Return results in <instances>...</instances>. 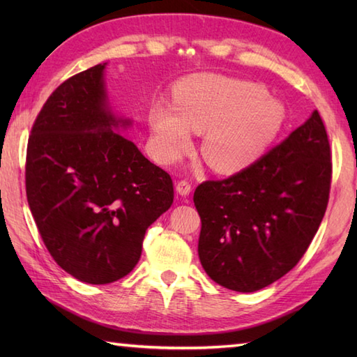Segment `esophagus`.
<instances>
[{
  "instance_id": "obj_1",
  "label": "esophagus",
  "mask_w": 357,
  "mask_h": 357,
  "mask_svg": "<svg viewBox=\"0 0 357 357\" xmlns=\"http://www.w3.org/2000/svg\"><path fill=\"white\" fill-rule=\"evenodd\" d=\"M176 192L183 196H187L192 192V183L188 179H181L176 184Z\"/></svg>"
}]
</instances>
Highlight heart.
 <instances>
[{
  "mask_svg": "<svg viewBox=\"0 0 357 357\" xmlns=\"http://www.w3.org/2000/svg\"><path fill=\"white\" fill-rule=\"evenodd\" d=\"M285 123V109L264 86L218 75L181 82L173 105L150 110L151 141L159 161L174 162L190 147L192 130H209L202 144L207 162L222 172L253 162Z\"/></svg>",
  "mask_w": 357,
  "mask_h": 357,
  "instance_id": "1",
  "label": "heart"
}]
</instances>
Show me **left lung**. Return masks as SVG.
Listing matches in <instances>:
<instances>
[{
	"label": "left lung",
	"mask_w": 357,
	"mask_h": 357,
	"mask_svg": "<svg viewBox=\"0 0 357 357\" xmlns=\"http://www.w3.org/2000/svg\"><path fill=\"white\" fill-rule=\"evenodd\" d=\"M331 150L319 112L257 161L195 190L204 270L252 293L287 275L312 244L328 206Z\"/></svg>",
	"instance_id": "left-lung-1"
}]
</instances>
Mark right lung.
<instances>
[{"mask_svg":"<svg viewBox=\"0 0 357 357\" xmlns=\"http://www.w3.org/2000/svg\"><path fill=\"white\" fill-rule=\"evenodd\" d=\"M104 64L59 84L27 142L26 195L55 262L87 284H110L138 264L146 230L169 210L173 181L113 130Z\"/></svg>","mask_w":357,"mask_h":357,"instance_id":"right-lung-1","label":"right lung"}]
</instances>
